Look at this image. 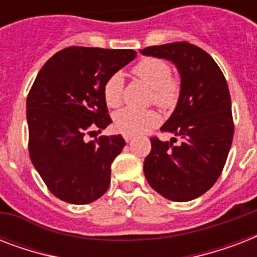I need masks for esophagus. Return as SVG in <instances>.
I'll use <instances>...</instances> for the list:
<instances>
[{
  "instance_id": "34e87169",
  "label": "esophagus",
  "mask_w": 257,
  "mask_h": 257,
  "mask_svg": "<svg viewBox=\"0 0 257 257\" xmlns=\"http://www.w3.org/2000/svg\"><path fill=\"white\" fill-rule=\"evenodd\" d=\"M133 139L132 135H124V140L125 141H131Z\"/></svg>"
}]
</instances>
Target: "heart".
<instances>
[{"label": "heart", "mask_w": 257, "mask_h": 257, "mask_svg": "<svg viewBox=\"0 0 257 257\" xmlns=\"http://www.w3.org/2000/svg\"><path fill=\"white\" fill-rule=\"evenodd\" d=\"M132 74L152 88L151 101L163 109L176 104L180 94V81L171 76L168 62L157 57L141 58L132 68ZM124 82L120 73H113L104 85V100L109 108H117L122 102ZM160 122V116L153 109L125 108L116 113L114 126L124 135H140Z\"/></svg>", "instance_id": "b5f03b06"}]
</instances>
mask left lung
Masks as SVG:
<instances>
[{
	"instance_id": "1",
	"label": "left lung",
	"mask_w": 257,
	"mask_h": 257,
	"mask_svg": "<svg viewBox=\"0 0 257 257\" xmlns=\"http://www.w3.org/2000/svg\"><path fill=\"white\" fill-rule=\"evenodd\" d=\"M141 53L167 58L181 74L177 106L160 128L175 137L169 143L151 137L145 177L165 199L189 201L217 181L231 149L235 124L227 80L215 60L189 42L148 46Z\"/></svg>"
}]
</instances>
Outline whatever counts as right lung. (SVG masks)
<instances>
[{
    "mask_svg": "<svg viewBox=\"0 0 257 257\" xmlns=\"http://www.w3.org/2000/svg\"><path fill=\"white\" fill-rule=\"evenodd\" d=\"M136 57L132 49L69 46L38 72L26 98L30 160L56 197L89 204L110 184V165L125 145L121 135L86 136L110 122L104 85Z\"/></svg>",
    "mask_w": 257,
    "mask_h": 257,
    "instance_id": "obj_1",
    "label": "right lung"
}]
</instances>
